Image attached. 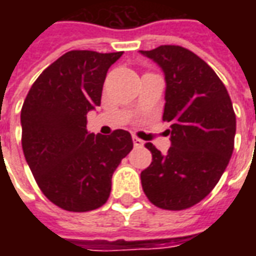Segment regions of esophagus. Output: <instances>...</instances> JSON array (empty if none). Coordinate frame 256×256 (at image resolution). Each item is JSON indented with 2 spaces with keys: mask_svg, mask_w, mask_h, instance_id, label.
Returning <instances> with one entry per match:
<instances>
[{
  "mask_svg": "<svg viewBox=\"0 0 256 256\" xmlns=\"http://www.w3.org/2000/svg\"><path fill=\"white\" fill-rule=\"evenodd\" d=\"M132 138H133L134 146H142V145H144V141H142V140H140L138 137H136V136H133Z\"/></svg>",
  "mask_w": 256,
  "mask_h": 256,
  "instance_id": "obj_1",
  "label": "esophagus"
}]
</instances>
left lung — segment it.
<instances>
[{
    "label": "left lung",
    "mask_w": 256,
    "mask_h": 256,
    "mask_svg": "<svg viewBox=\"0 0 256 256\" xmlns=\"http://www.w3.org/2000/svg\"><path fill=\"white\" fill-rule=\"evenodd\" d=\"M166 79L163 120L172 123L166 155L150 142L152 163L141 172L146 198L156 207L185 210L218 184L234 148L236 115L225 84L198 54L177 45L140 50Z\"/></svg>",
    "instance_id": "8db88e82"
}]
</instances>
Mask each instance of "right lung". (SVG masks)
<instances>
[{"instance_id":"obj_1","label":"right lung","mask_w":256,"mask_h":256,"mask_svg":"<svg viewBox=\"0 0 256 256\" xmlns=\"http://www.w3.org/2000/svg\"><path fill=\"white\" fill-rule=\"evenodd\" d=\"M123 52L71 50L36 78L22 108V146L42 193L60 208L84 212L111 193L112 174L133 150L126 130L88 132V112L100 106L108 68Z\"/></svg>"}]
</instances>
